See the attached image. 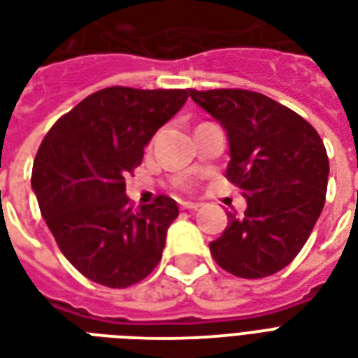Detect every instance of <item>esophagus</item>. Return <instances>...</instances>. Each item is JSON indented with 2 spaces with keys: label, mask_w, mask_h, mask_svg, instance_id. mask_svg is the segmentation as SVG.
I'll return each mask as SVG.
<instances>
[{
  "label": "esophagus",
  "mask_w": 358,
  "mask_h": 358,
  "mask_svg": "<svg viewBox=\"0 0 358 358\" xmlns=\"http://www.w3.org/2000/svg\"><path fill=\"white\" fill-rule=\"evenodd\" d=\"M179 205H181V209H188V210H196L201 207V203H198V201H179Z\"/></svg>",
  "instance_id": "obj_1"
}]
</instances>
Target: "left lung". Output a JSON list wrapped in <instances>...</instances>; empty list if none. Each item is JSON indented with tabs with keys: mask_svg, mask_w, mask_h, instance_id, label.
Listing matches in <instances>:
<instances>
[{
	"mask_svg": "<svg viewBox=\"0 0 358 358\" xmlns=\"http://www.w3.org/2000/svg\"><path fill=\"white\" fill-rule=\"evenodd\" d=\"M222 124L226 177L243 190L245 217L209 243L215 262L239 278H265L295 259L325 205L329 159L320 134L299 113L246 90H188Z\"/></svg>",
	"mask_w": 358,
	"mask_h": 358,
	"instance_id": "left-lung-1",
	"label": "left lung"
}]
</instances>
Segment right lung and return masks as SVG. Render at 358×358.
Here are the masks:
<instances>
[{
	"label": "right lung",
	"mask_w": 358,
	"mask_h": 358,
	"mask_svg": "<svg viewBox=\"0 0 358 358\" xmlns=\"http://www.w3.org/2000/svg\"><path fill=\"white\" fill-rule=\"evenodd\" d=\"M187 99V90L106 87L44 136L31 187L59 250L85 278L121 289L159 265L166 231L179 217L176 199L157 196L134 210L124 176Z\"/></svg>",
	"instance_id": "1"
}]
</instances>
